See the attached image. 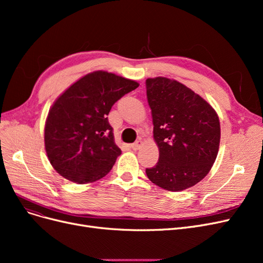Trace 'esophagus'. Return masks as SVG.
<instances>
[{"mask_svg": "<svg viewBox=\"0 0 263 263\" xmlns=\"http://www.w3.org/2000/svg\"><path fill=\"white\" fill-rule=\"evenodd\" d=\"M142 145H144V142H142L141 140H137V141L135 142V144H133L130 147H132L134 150H138V149H140V148L142 147Z\"/></svg>", "mask_w": 263, "mask_h": 263, "instance_id": "1", "label": "esophagus"}]
</instances>
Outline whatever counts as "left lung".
<instances>
[{
	"label": "left lung",
	"mask_w": 263,
	"mask_h": 263,
	"mask_svg": "<svg viewBox=\"0 0 263 263\" xmlns=\"http://www.w3.org/2000/svg\"><path fill=\"white\" fill-rule=\"evenodd\" d=\"M159 161L148 179L180 192L202 181L216 160L220 141L217 113L186 85L164 77L146 80Z\"/></svg>",
	"instance_id": "obj_1"
}]
</instances>
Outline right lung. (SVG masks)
<instances>
[{
  "label": "right lung",
  "instance_id": "1",
  "mask_svg": "<svg viewBox=\"0 0 263 263\" xmlns=\"http://www.w3.org/2000/svg\"><path fill=\"white\" fill-rule=\"evenodd\" d=\"M139 83L93 71L53 102L45 124V149L61 177L86 184L105 177L122 154L107 115L114 103Z\"/></svg>",
  "mask_w": 263,
  "mask_h": 263
}]
</instances>
